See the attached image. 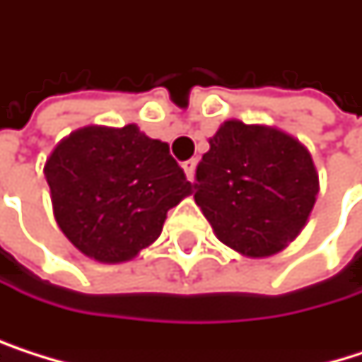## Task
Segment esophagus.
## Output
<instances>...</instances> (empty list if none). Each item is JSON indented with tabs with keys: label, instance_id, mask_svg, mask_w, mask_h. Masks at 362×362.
Wrapping results in <instances>:
<instances>
[{
	"label": "esophagus",
	"instance_id": "34e87169",
	"mask_svg": "<svg viewBox=\"0 0 362 362\" xmlns=\"http://www.w3.org/2000/svg\"><path fill=\"white\" fill-rule=\"evenodd\" d=\"M196 160H187V162H183V170H185V175H187V179L189 181H194V175H196Z\"/></svg>",
	"mask_w": 362,
	"mask_h": 362
}]
</instances>
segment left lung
Returning a JSON list of instances; mask_svg holds the SVG:
<instances>
[{
  "instance_id": "1",
  "label": "left lung",
  "mask_w": 362,
  "mask_h": 362,
  "mask_svg": "<svg viewBox=\"0 0 362 362\" xmlns=\"http://www.w3.org/2000/svg\"><path fill=\"white\" fill-rule=\"evenodd\" d=\"M194 187L196 204L223 245L267 258L300 235L320 181L311 153L294 136L230 119L209 139Z\"/></svg>"
}]
</instances>
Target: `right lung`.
Returning a JSON list of instances; mask_svg holds the SVG:
<instances>
[{"label": "right lung", "instance_id": "obj_1", "mask_svg": "<svg viewBox=\"0 0 362 362\" xmlns=\"http://www.w3.org/2000/svg\"><path fill=\"white\" fill-rule=\"evenodd\" d=\"M44 177L62 233L106 264L136 258L162 235L166 213L192 194L168 143L136 123L72 132L51 151Z\"/></svg>", "mask_w": 362, "mask_h": 362}]
</instances>
